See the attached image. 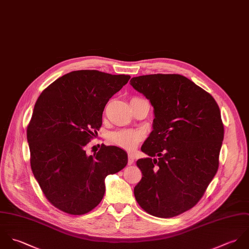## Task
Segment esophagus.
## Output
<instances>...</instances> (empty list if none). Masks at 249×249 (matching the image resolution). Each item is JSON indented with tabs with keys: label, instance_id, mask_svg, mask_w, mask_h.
<instances>
[{
	"label": "esophagus",
	"instance_id": "34e87169",
	"mask_svg": "<svg viewBox=\"0 0 249 249\" xmlns=\"http://www.w3.org/2000/svg\"><path fill=\"white\" fill-rule=\"evenodd\" d=\"M135 161V158H134V155L132 153H128V164L131 165L133 164Z\"/></svg>",
	"mask_w": 249,
	"mask_h": 249
}]
</instances>
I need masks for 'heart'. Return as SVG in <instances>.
Listing matches in <instances>:
<instances>
[{"label":"heart","mask_w":249,"mask_h":249,"mask_svg":"<svg viewBox=\"0 0 249 249\" xmlns=\"http://www.w3.org/2000/svg\"><path fill=\"white\" fill-rule=\"evenodd\" d=\"M143 135L140 131L121 129L111 132L108 136V139L112 144L124 149L131 150L134 149L138 145Z\"/></svg>","instance_id":"1"}]
</instances>
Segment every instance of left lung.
I'll use <instances>...</instances> for the list:
<instances>
[{"instance_id": "left-lung-1", "label": "left lung", "mask_w": 249, "mask_h": 249, "mask_svg": "<svg viewBox=\"0 0 249 249\" xmlns=\"http://www.w3.org/2000/svg\"><path fill=\"white\" fill-rule=\"evenodd\" d=\"M130 83L149 100L155 115L142 147L149 158L137 161L142 178L135 197L152 215H179L197 204L217 171L224 137L219 107L182 75L139 76Z\"/></svg>"}]
</instances>
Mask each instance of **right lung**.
Wrapping results in <instances>:
<instances>
[{
  "label": "right lung",
  "mask_w": 249,
  "mask_h": 249,
  "mask_svg": "<svg viewBox=\"0 0 249 249\" xmlns=\"http://www.w3.org/2000/svg\"><path fill=\"white\" fill-rule=\"evenodd\" d=\"M98 70L72 71L39 95L27 129L31 167L44 196L70 214L93 210L105 195V178L123 169L128 157L116 146L85 147L102 125L107 101L130 80Z\"/></svg>",
  "instance_id": "right-lung-1"
}]
</instances>
